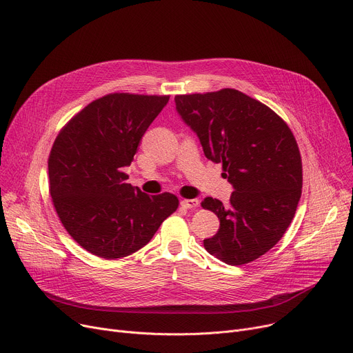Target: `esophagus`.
Wrapping results in <instances>:
<instances>
[{"label":"esophagus","mask_w":353,"mask_h":353,"mask_svg":"<svg viewBox=\"0 0 353 353\" xmlns=\"http://www.w3.org/2000/svg\"><path fill=\"white\" fill-rule=\"evenodd\" d=\"M199 204H200V201L197 199H184V200H181V205L184 208H189V210L199 207Z\"/></svg>","instance_id":"obj_1"}]
</instances>
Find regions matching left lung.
<instances>
[{"label": "left lung", "instance_id": "obj_1", "mask_svg": "<svg viewBox=\"0 0 353 353\" xmlns=\"http://www.w3.org/2000/svg\"><path fill=\"white\" fill-rule=\"evenodd\" d=\"M174 102L234 187L228 205L201 201L220 220L204 248L228 265L248 264L283 239L295 216L302 193L296 140L283 117L237 89L176 95Z\"/></svg>", "mask_w": 353, "mask_h": 353}]
</instances>
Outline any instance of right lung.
Returning <instances> with one entry per match:
<instances>
[{
    "mask_svg": "<svg viewBox=\"0 0 353 353\" xmlns=\"http://www.w3.org/2000/svg\"><path fill=\"white\" fill-rule=\"evenodd\" d=\"M169 99L109 93L78 112L55 139L50 194L69 236L93 255L116 260L136 252L179 207L174 194L148 196L123 172Z\"/></svg>",
    "mask_w": 353,
    "mask_h": 353,
    "instance_id": "1",
    "label": "right lung"
}]
</instances>
